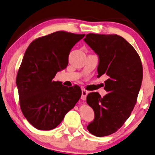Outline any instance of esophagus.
<instances>
[{
    "label": "esophagus",
    "instance_id": "esophagus-1",
    "mask_svg": "<svg viewBox=\"0 0 155 155\" xmlns=\"http://www.w3.org/2000/svg\"><path fill=\"white\" fill-rule=\"evenodd\" d=\"M88 93V91H86L85 88H82V97H81V98H82V99L86 100Z\"/></svg>",
    "mask_w": 155,
    "mask_h": 155
}]
</instances>
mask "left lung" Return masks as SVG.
I'll use <instances>...</instances> for the list:
<instances>
[{
    "instance_id": "1",
    "label": "left lung",
    "mask_w": 155,
    "mask_h": 155,
    "mask_svg": "<svg viewBox=\"0 0 155 155\" xmlns=\"http://www.w3.org/2000/svg\"><path fill=\"white\" fill-rule=\"evenodd\" d=\"M84 41L99 55L97 77L109 76L105 81L106 95L92 92L86 98L95 116L88 131L104 137L117 131L131 115L142 84V64L134 48L118 35L89 33Z\"/></svg>"
}]
</instances>
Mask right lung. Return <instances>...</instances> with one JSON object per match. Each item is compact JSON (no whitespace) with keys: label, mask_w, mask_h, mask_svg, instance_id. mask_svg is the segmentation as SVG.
<instances>
[{"label":"right lung","mask_w":155,"mask_h":155,"mask_svg":"<svg viewBox=\"0 0 155 155\" xmlns=\"http://www.w3.org/2000/svg\"><path fill=\"white\" fill-rule=\"evenodd\" d=\"M84 36L57 31L32 41L26 50L16 84L21 112L36 129H55L80 99V86L67 87L53 78L67 67L72 48Z\"/></svg>","instance_id":"obj_1"}]
</instances>
